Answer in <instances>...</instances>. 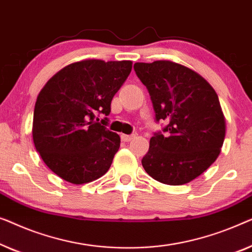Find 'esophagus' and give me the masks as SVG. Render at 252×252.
<instances>
[{
    "instance_id": "34e87169",
    "label": "esophagus",
    "mask_w": 252,
    "mask_h": 252,
    "mask_svg": "<svg viewBox=\"0 0 252 252\" xmlns=\"http://www.w3.org/2000/svg\"><path fill=\"white\" fill-rule=\"evenodd\" d=\"M134 138H136L134 134H125V133L121 134L122 141H131L132 139H134Z\"/></svg>"
}]
</instances>
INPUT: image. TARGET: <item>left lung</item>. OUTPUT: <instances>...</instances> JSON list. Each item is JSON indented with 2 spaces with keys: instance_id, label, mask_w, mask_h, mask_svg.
Here are the masks:
<instances>
[{
  "instance_id": "obj_1",
  "label": "left lung",
  "mask_w": 252,
  "mask_h": 252,
  "mask_svg": "<svg viewBox=\"0 0 252 252\" xmlns=\"http://www.w3.org/2000/svg\"><path fill=\"white\" fill-rule=\"evenodd\" d=\"M134 72L150 92L163 132L150 140L141 160L152 178L184 185L217 160L225 139V118L210 84L200 74L170 60L136 63Z\"/></svg>"
}]
</instances>
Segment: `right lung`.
I'll use <instances>...</instances> for the list:
<instances>
[{
    "label": "right lung",
    "mask_w": 252,
    "mask_h": 252,
    "mask_svg": "<svg viewBox=\"0 0 252 252\" xmlns=\"http://www.w3.org/2000/svg\"><path fill=\"white\" fill-rule=\"evenodd\" d=\"M132 62L87 59L55 74L35 102L33 140L52 172L74 185L100 178L120 148V136L109 131L111 102L129 76ZM99 120V119H98Z\"/></svg>",
    "instance_id": "obj_1"
}]
</instances>
